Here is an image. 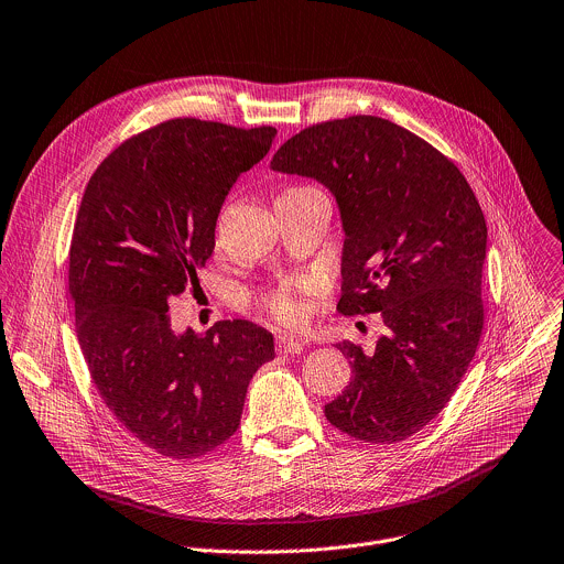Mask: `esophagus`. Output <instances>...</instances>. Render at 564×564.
I'll return each instance as SVG.
<instances>
[{
    "mask_svg": "<svg viewBox=\"0 0 564 564\" xmlns=\"http://www.w3.org/2000/svg\"><path fill=\"white\" fill-rule=\"evenodd\" d=\"M276 349L281 354H301L303 351V343L290 334H283V336H276Z\"/></svg>",
    "mask_w": 564,
    "mask_h": 564,
    "instance_id": "1",
    "label": "esophagus"
}]
</instances>
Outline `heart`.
Here are the masks:
<instances>
[{
    "mask_svg": "<svg viewBox=\"0 0 564 564\" xmlns=\"http://www.w3.org/2000/svg\"><path fill=\"white\" fill-rule=\"evenodd\" d=\"M318 292L316 279H285L272 288L263 303L268 312L281 323H299L305 314V299Z\"/></svg>",
    "mask_w": 564,
    "mask_h": 564,
    "instance_id": "obj_1",
    "label": "heart"
}]
</instances>
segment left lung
<instances>
[{
    "label": "left lung",
    "mask_w": 564,
    "mask_h": 564,
    "mask_svg": "<svg viewBox=\"0 0 564 564\" xmlns=\"http://www.w3.org/2000/svg\"><path fill=\"white\" fill-rule=\"evenodd\" d=\"M272 170L321 181L343 221L340 314L381 312L377 349L343 340L351 381L325 419L365 443H399L449 403L476 354L487 224L458 165L371 115L288 139Z\"/></svg>",
    "instance_id": "obj_1"
}]
</instances>
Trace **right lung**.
Returning a JSON list of instances; mask_svg holds the SVG:
<instances>
[{"instance_id":"1","label":"right lung","mask_w":564,"mask_h":564,"mask_svg":"<svg viewBox=\"0 0 564 564\" xmlns=\"http://www.w3.org/2000/svg\"><path fill=\"white\" fill-rule=\"evenodd\" d=\"M274 134L170 119L123 141L86 185L68 254L77 338L106 408L161 456L224 445L274 358L272 334L250 321L176 334L167 316L170 296L199 285L230 187Z\"/></svg>"}]
</instances>
